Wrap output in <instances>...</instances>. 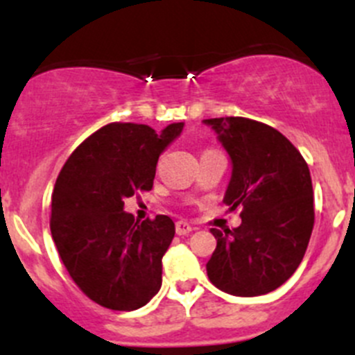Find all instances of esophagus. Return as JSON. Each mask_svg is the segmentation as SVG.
Returning <instances> with one entry per match:
<instances>
[{
	"label": "esophagus",
	"mask_w": 355,
	"mask_h": 355,
	"mask_svg": "<svg viewBox=\"0 0 355 355\" xmlns=\"http://www.w3.org/2000/svg\"><path fill=\"white\" fill-rule=\"evenodd\" d=\"M175 230H177V235H189L192 232V227L187 223V221H177Z\"/></svg>",
	"instance_id": "obj_1"
}]
</instances>
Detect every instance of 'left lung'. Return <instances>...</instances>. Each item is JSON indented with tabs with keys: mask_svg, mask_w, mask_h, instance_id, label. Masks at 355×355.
Segmentation results:
<instances>
[{
	"mask_svg": "<svg viewBox=\"0 0 355 355\" xmlns=\"http://www.w3.org/2000/svg\"><path fill=\"white\" fill-rule=\"evenodd\" d=\"M232 159L223 202L241 227L216 230L207 261L211 284L237 297L273 292L295 273L314 227L307 163L277 128L242 116L204 120Z\"/></svg>",
	"mask_w": 355,
	"mask_h": 355,
	"instance_id": "obj_1",
	"label": "left lung"
}]
</instances>
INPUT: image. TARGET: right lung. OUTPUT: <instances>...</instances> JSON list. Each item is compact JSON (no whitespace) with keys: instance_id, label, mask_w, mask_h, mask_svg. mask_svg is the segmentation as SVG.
Wrapping results in <instances>:
<instances>
[{"instance_id":"right-lung-1","label":"right lung","mask_w":355,"mask_h":355,"mask_svg":"<svg viewBox=\"0 0 355 355\" xmlns=\"http://www.w3.org/2000/svg\"><path fill=\"white\" fill-rule=\"evenodd\" d=\"M110 123L63 164L51 198V235L68 275L91 300L113 311L146 306L161 288V259L175 237L170 216L142 223L123 200L151 191L159 155L182 134Z\"/></svg>"}]
</instances>
